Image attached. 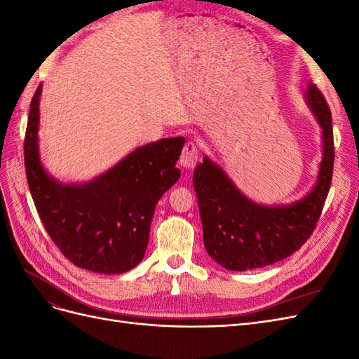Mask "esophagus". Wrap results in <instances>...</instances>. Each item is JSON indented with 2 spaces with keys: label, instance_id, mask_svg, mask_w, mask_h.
<instances>
[{
  "label": "esophagus",
  "instance_id": "esophagus-1",
  "mask_svg": "<svg viewBox=\"0 0 359 359\" xmlns=\"http://www.w3.org/2000/svg\"><path fill=\"white\" fill-rule=\"evenodd\" d=\"M199 160V148L194 142H187L182 148L180 165L186 169H193Z\"/></svg>",
  "mask_w": 359,
  "mask_h": 359
}]
</instances>
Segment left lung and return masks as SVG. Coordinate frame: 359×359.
<instances>
[{
  "mask_svg": "<svg viewBox=\"0 0 359 359\" xmlns=\"http://www.w3.org/2000/svg\"><path fill=\"white\" fill-rule=\"evenodd\" d=\"M306 100L322 128L323 158L316 186L290 205L265 206L245 198L224 170L205 157L194 169L203 226V244L217 264L231 271H247L280 262L302 247L316 229L331 187L334 135L330 106L316 85Z\"/></svg>",
  "mask_w": 359,
  "mask_h": 359,
  "instance_id": "1",
  "label": "left lung"
}]
</instances>
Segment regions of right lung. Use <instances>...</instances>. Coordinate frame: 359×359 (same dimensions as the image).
I'll return each instance as SVG.
<instances>
[{
    "mask_svg": "<svg viewBox=\"0 0 359 359\" xmlns=\"http://www.w3.org/2000/svg\"><path fill=\"white\" fill-rule=\"evenodd\" d=\"M32 95L24 142L27 181L40 220L60 252L76 266L123 274L144 259L158 199L181 175L175 166L184 137L139 147L103 175L62 184L39 157V102Z\"/></svg>",
    "mask_w": 359,
    "mask_h": 359,
    "instance_id": "right-lung-1",
    "label": "right lung"
}]
</instances>
